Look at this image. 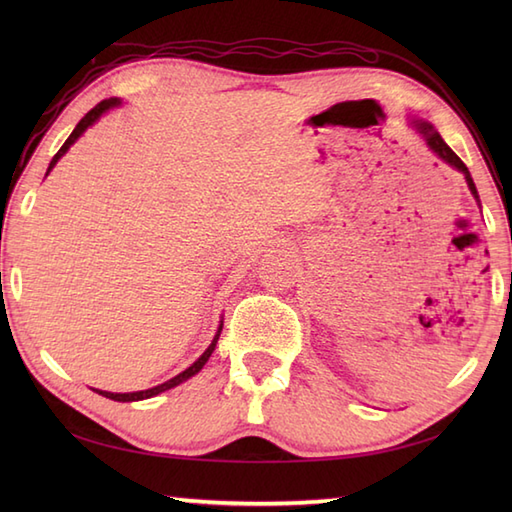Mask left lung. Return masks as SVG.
<instances>
[{
    "label": "left lung",
    "instance_id": "1",
    "mask_svg": "<svg viewBox=\"0 0 512 512\" xmlns=\"http://www.w3.org/2000/svg\"><path fill=\"white\" fill-rule=\"evenodd\" d=\"M411 125L418 129L420 132V136L427 140V145H429V149L433 151V154L436 156H440L444 162H449L451 167H455L458 171H462L464 173V178H466V184H469V189H471V193L475 195V200L480 202V195H477V189H475V182H473V178H471V173H469V169H466V165L464 162L455 156V151L444 143L442 140V136L436 132V127L433 125H429V123H424V121H416V118H413L411 121Z\"/></svg>",
    "mask_w": 512,
    "mask_h": 512
}]
</instances>
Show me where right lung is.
Listing matches in <instances>:
<instances>
[{
	"label": "right lung",
	"instance_id": "obj_1",
	"mask_svg": "<svg viewBox=\"0 0 512 512\" xmlns=\"http://www.w3.org/2000/svg\"><path fill=\"white\" fill-rule=\"evenodd\" d=\"M121 101L118 99H105V101H101L99 105L96 107H92V110L85 114L81 121H79V125L74 127V132L70 134V138L65 140L63 143V147L57 151V154H54V158L50 160V167H48V173L52 171V167L57 165L59 162V158L65 154V151H68L74 143H76V138H79L85 129H88L90 125H94L96 121H99V118L107 112V110H112L114 105H118ZM46 173V176H48ZM220 332H222V323H220V328H217V334L213 336V341H211V345L206 347V352L198 358V361H195L191 367H187L184 369L182 374H178V376H173L171 380H167V383H162V385H156V387H151V389H145V391H129V394H112V391H101V389H94L96 394H101V396H105V398H110V400H118V402H134V400H145V398H151V396H158V394H162V391H167V389H171V387H176V385H180V383H184V380L187 378H191V376H195L200 372V369L204 367V363L209 361V356L213 354V350H215V343H217V339H220Z\"/></svg>",
	"mask_w": 512,
	"mask_h": 512
}]
</instances>
